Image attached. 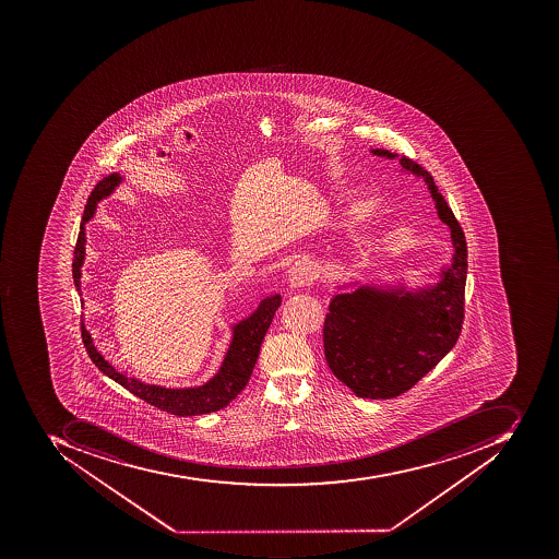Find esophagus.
<instances>
[{
  "label": "esophagus",
  "instance_id": "esophagus-1",
  "mask_svg": "<svg viewBox=\"0 0 559 559\" xmlns=\"http://www.w3.org/2000/svg\"><path fill=\"white\" fill-rule=\"evenodd\" d=\"M287 281L293 287H306V285L313 284L314 281V266L309 262H296L289 269Z\"/></svg>",
  "mask_w": 559,
  "mask_h": 559
}]
</instances>
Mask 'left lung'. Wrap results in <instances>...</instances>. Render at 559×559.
Here are the masks:
<instances>
[{
	"label": "left lung",
	"mask_w": 559,
	"mask_h": 559,
	"mask_svg": "<svg viewBox=\"0 0 559 559\" xmlns=\"http://www.w3.org/2000/svg\"><path fill=\"white\" fill-rule=\"evenodd\" d=\"M395 158L389 151H371ZM401 166L428 185L441 221L452 229V269L419 293L359 287L337 294L323 325L325 357L333 374L360 399H393L426 377L459 341L465 317L467 242L459 221L420 164L401 157Z\"/></svg>",
	"instance_id": "8db88e82"
}]
</instances>
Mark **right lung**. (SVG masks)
Returning a JSON list of instances; mask_svg holds the SVG:
<instances>
[{"label": "right lung", "instance_id": "obj_1", "mask_svg": "<svg viewBox=\"0 0 559 559\" xmlns=\"http://www.w3.org/2000/svg\"><path fill=\"white\" fill-rule=\"evenodd\" d=\"M121 181V176L111 175L100 179L92 190L88 197L87 205H85L84 217L80 224L79 238H76L75 251H73V282H75L76 290L80 293V275H82V265L85 258V222L94 217L95 206L97 202L107 194H111L115 188ZM282 299L278 294L266 297L260 302L257 311L250 318H246L241 323L234 326V337L230 342L229 350H227L224 362L217 374L212 378L209 383L197 386V389H163L155 384H145L135 378L124 377L123 372L116 371L103 354L92 344L91 335H88L85 326L82 325V341H84L85 350L88 357L106 377L121 384L128 392L139 396L147 404L160 408V411L169 412L175 416H200V414H211V412L221 411L227 407L239 393L245 389L246 383L250 380L254 365H257L258 354L262 347L263 337L270 323L274 320L275 311L281 306Z\"/></svg>", "mask_w": 559, "mask_h": 559}]
</instances>
